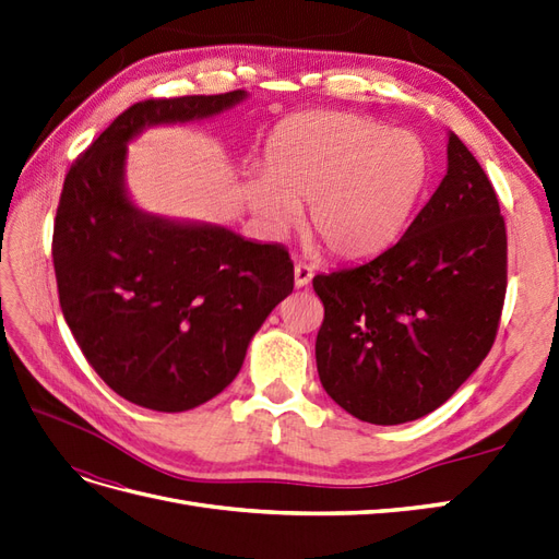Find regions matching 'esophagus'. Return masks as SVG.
<instances>
[{
    "label": "esophagus",
    "mask_w": 559,
    "mask_h": 559,
    "mask_svg": "<svg viewBox=\"0 0 559 559\" xmlns=\"http://www.w3.org/2000/svg\"><path fill=\"white\" fill-rule=\"evenodd\" d=\"M294 282L300 289V286H308L312 282V267L306 265V263H296L294 267Z\"/></svg>",
    "instance_id": "esophagus-1"
}]
</instances>
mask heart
<instances>
[{"label": "heart", "mask_w": 559, "mask_h": 559, "mask_svg": "<svg viewBox=\"0 0 559 559\" xmlns=\"http://www.w3.org/2000/svg\"><path fill=\"white\" fill-rule=\"evenodd\" d=\"M427 179V148L413 134L359 114L312 111L273 134L265 170L247 177L245 195L273 235L308 202V226L333 257L366 259L396 240Z\"/></svg>", "instance_id": "heart-1"}]
</instances>
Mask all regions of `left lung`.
<instances>
[{
  "instance_id": "1",
  "label": "left lung",
  "mask_w": 559,
  "mask_h": 559,
  "mask_svg": "<svg viewBox=\"0 0 559 559\" xmlns=\"http://www.w3.org/2000/svg\"><path fill=\"white\" fill-rule=\"evenodd\" d=\"M312 286L324 302L319 380L349 415L403 425L471 378L497 337L506 226L492 183L454 132L448 173L403 238Z\"/></svg>"
}]
</instances>
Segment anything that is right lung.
Segmentation results:
<instances>
[{"label": "right lung", "mask_w": 559, "mask_h": 559, "mask_svg": "<svg viewBox=\"0 0 559 559\" xmlns=\"http://www.w3.org/2000/svg\"><path fill=\"white\" fill-rule=\"evenodd\" d=\"M247 91L132 105L64 177L53 228L60 308L118 396L158 413L207 403L240 373L267 314L294 292L282 245L134 205L128 144L148 128L207 121Z\"/></svg>", "instance_id": "obj_1"}]
</instances>
